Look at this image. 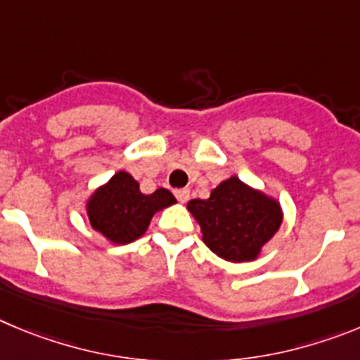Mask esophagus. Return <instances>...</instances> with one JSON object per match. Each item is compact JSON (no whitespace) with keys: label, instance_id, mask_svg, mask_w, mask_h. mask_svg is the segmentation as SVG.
Returning <instances> with one entry per match:
<instances>
[{"label":"esophagus","instance_id":"esophagus-1","mask_svg":"<svg viewBox=\"0 0 360 360\" xmlns=\"http://www.w3.org/2000/svg\"><path fill=\"white\" fill-rule=\"evenodd\" d=\"M176 197L181 204L188 202V199H190V190H186V188L184 190H176Z\"/></svg>","mask_w":360,"mask_h":360}]
</instances>
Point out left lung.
Wrapping results in <instances>:
<instances>
[{"mask_svg":"<svg viewBox=\"0 0 360 360\" xmlns=\"http://www.w3.org/2000/svg\"><path fill=\"white\" fill-rule=\"evenodd\" d=\"M186 208L199 222L204 244L233 264L257 260L283 222L274 197L236 176L213 188L208 199H192Z\"/></svg>","mask_w":360,"mask_h":360,"instance_id":"left-lung-1","label":"left lung"}]
</instances>
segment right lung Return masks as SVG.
Listing matches in <instances>:
<instances>
[{
    "mask_svg": "<svg viewBox=\"0 0 360 360\" xmlns=\"http://www.w3.org/2000/svg\"><path fill=\"white\" fill-rule=\"evenodd\" d=\"M176 204V197L158 188L141 193L140 183L125 170H118L108 183L98 186L84 204L89 224L112 245L138 240L150 226L152 217Z\"/></svg>",
    "mask_w": 360,
    "mask_h": 360,
    "instance_id": "add662e5",
    "label": "right lung"
}]
</instances>
